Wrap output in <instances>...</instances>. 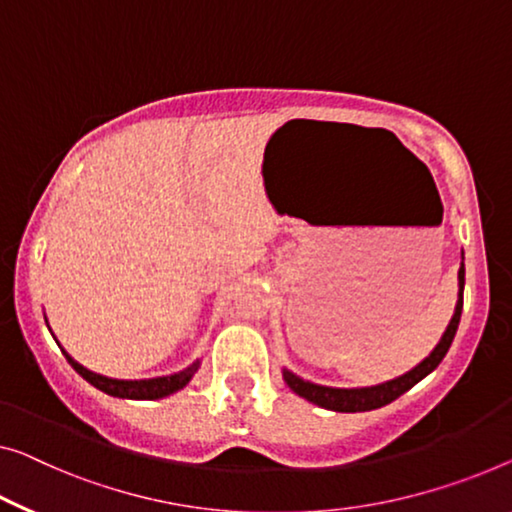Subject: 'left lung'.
Wrapping results in <instances>:
<instances>
[{"label":"left lung","mask_w":512,"mask_h":512,"mask_svg":"<svg viewBox=\"0 0 512 512\" xmlns=\"http://www.w3.org/2000/svg\"><path fill=\"white\" fill-rule=\"evenodd\" d=\"M457 280H460V294H457V305H455V315L451 319V324H448L446 333L441 335L439 345L434 347V352L427 356L423 363H418L414 370H409L407 375L386 381V384L370 386V388H331V386L310 384V381H303L301 377L292 375L289 370H282V377H285L287 386L308 402H315V404H319V407L331 409V411H345V414L379 409V407H384V404H391L393 400H398L402 393H407L411 386H416L423 377L430 375V372L437 368L441 361H444L448 347H451L455 331H457V324H460V317H462L464 264L460 266V271H457Z\"/></svg>","instance_id":"8db88e82"}]
</instances>
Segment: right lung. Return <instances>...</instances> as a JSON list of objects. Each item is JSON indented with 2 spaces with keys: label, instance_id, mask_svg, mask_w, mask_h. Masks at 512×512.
<instances>
[{
  "label": "right lung",
  "instance_id": "right-lung-1",
  "mask_svg": "<svg viewBox=\"0 0 512 512\" xmlns=\"http://www.w3.org/2000/svg\"><path fill=\"white\" fill-rule=\"evenodd\" d=\"M64 356H66V361L73 365V370L78 372V375L85 377L91 386H96L98 391L114 395V398H128V400H158V398H165V395L177 393L188 384L190 379H193L197 368H200V363H193L190 368L181 370V372H177V375H170V377L124 381V379H110V377L96 375V372L82 368V365L78 361H73V358L66 352H64Z\"/></svg>",
  "mask_w": 512,
  "mask_h": 512
}]
</instances>
